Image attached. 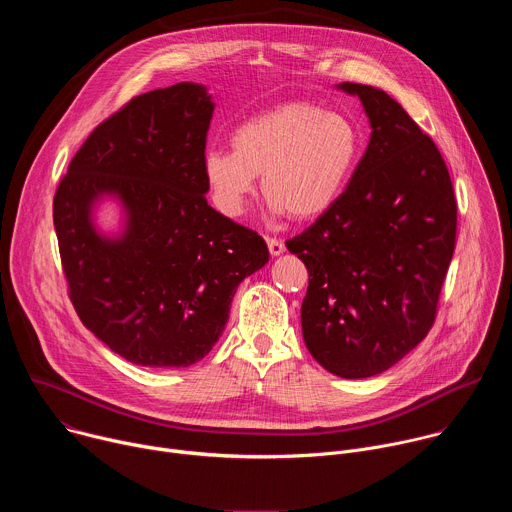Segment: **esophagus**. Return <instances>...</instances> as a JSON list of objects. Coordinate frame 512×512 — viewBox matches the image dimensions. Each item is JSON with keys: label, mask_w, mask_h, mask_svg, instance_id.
<instances>
[{"label": "esophagus", "mask_w": 512, "mask_h": 512, "mask_svg": "<svg viewBox=\"0 0 512 512\" xmlns=\"http://www.w3.org/2000/svg\"><path fill=\"white\" fill-rule=\"evenodd\" d=\"M267 247H269V253H271L273 257H277V255H281V253L285 251V245H283V241H279V239H273V237H267Z\"/></svg>", "instance_id": "34e87169"}]
</instances>
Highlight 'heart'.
<instances>
[{
	"label": "heart",
	"instance_id": "b5f03b06",
	"mask_svg": "<svg viewBox=\"0 0 512 512\" xmlns=\"http://www.w3.org/2000/svg\"><path fill=\"white\" fill-rule=\"evenodd\" d=\"M231 145L233 152L210 150L202 162L218 210L239 216L261 174L263 194L275 214L310 221L346 192L364 139L350 117L291 101L243 121Z\"/></svg>",
	"mask_w": 512,
	"mask_h": 512
}]
</instances>
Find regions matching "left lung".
<instances>
[{
    "label": "left lung",
    "mask_w": 512,
    "mask_h": 512,
    "mask_svg": "<svg viewBox=\"0 0 512 512\" xmlns=\"http://www.w3.org/2000/svg\"><path fill=\"white\" fill-rule=\"evenodd\" d=\"M371 141L340 200L285 245L310 273L302 332L342 379L391 369L429 332L456 247L458 204L429 135L385 91L340 83Z\"/></svg>",
    "instance_id": "left-lung-1"
}]
</instances>
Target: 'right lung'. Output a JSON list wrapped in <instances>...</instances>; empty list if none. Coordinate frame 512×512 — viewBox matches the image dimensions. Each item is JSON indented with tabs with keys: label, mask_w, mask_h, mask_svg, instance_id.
<instances>
[{
	"label": "right lung",
	"mask_w": 512,
	"mask_h": 512,
	"mask_svg": "<svg viewBox=\"0 0 512 512\" xmlns=\"http://www.w3.org/2000/svg\"><path fill=\"white\" fill-rule=\"evenodd\" d=\"M206 87L178 83L133 97L99 123L54 194L68 296L81 322L139 367L182 369L204 358L229 320L239 283L269 261L255 231L206 202ZM126 210L103 238L92 208Z\"/></svg>",
	"instance_id": "right-lung-1"
}]
</instances>
